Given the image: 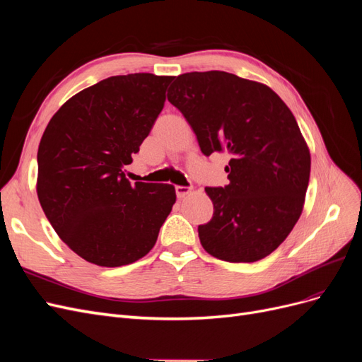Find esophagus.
<instances>
[{
    "label": "esophagus",
    "instance_id": "34e87169",
    "mask_svg": "<svg viewBox=\"0 0 362 362\" xmlns=\"http://www.w3.org/2000/svg\"><path fill=\"white\" fill-rule=\"evenodd\" d=\"M175 192H177L178 199H182V198H185V196H187V194H190L192 189H190V187H182V185H177V187H175Z\"/></svg>",
    "mask_w": 362,
    "mask_h": 362
}]
</instances>
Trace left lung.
<instances>
[{
  "mask_svg": "<svg viewBox=\"0 0 362 362\" xmlns=\"http://www.w3.org/2000/svg\"><path fill=\"white\" fill-rule=\"evenodd\" d=\"M168 100L204 156L231 157L229 184L205 187L214 213L198 226L202 247L228 262L266 258L299 221L310 182V149L291 110L269 86L223 71L178 75Z\"/></svg>",
  "mask_w": 362,
  "mask_h": 362,
  "instance_id": "8db88e82",
  "label": "left lung"
}]
</instances>
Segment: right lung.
<instances>
[{"label": "right lung", "mask_w": 362, "mask_h": 362, "mask_svg": "<svg viewBox=\"0 0 362 362\" xmlns=\"http://www.w3.org/2000/svg\"><path fill=\"white\" fill-rule=\"evenodd\" d=\"M175 76L116 75L74 95L47 125L37 151V198L54 231L103 267L144 258L177 201L170 184H131L133 163Z\"/></svg>", "instance_id": "right-lung-1"}]
</instances>
